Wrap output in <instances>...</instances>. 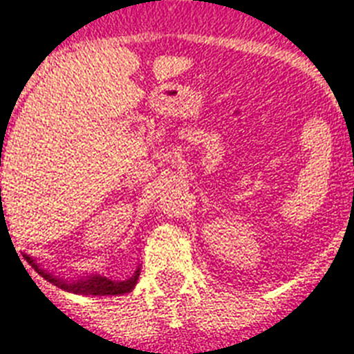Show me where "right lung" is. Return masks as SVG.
<instances>
[{
    "mask_svg": "<svg viewBox=\"0 0 354 354\" xmlns=\"http://www.w3.org/2000/svg\"><path fill=\"white\" fill-rule=\"evenodd\" d=\"M1 191V189H0ZM27 261H30L34 266V261L27 257ZM36 271L41 274L45 280H48L50 283L57 286L59 289H65V291H71V292H76V295H100V297H105V295H123V292H129L132 291V287L136 286L138 277H140V269L134 272V277H131L129 280L125 281H114V280H109L105 277H88V278H82V280L77 281H65V280H59L56 277H50L48 272L41 271V269H37Z\"/></svg>",
    "mask_w": 354,
    "mask_h": 354,
    "instance_id": "1",
    "label": "right lung"
}]
</instances>
